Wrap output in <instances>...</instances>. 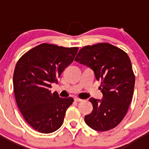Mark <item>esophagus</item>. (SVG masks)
I'll list each match as a JSON object with an SVG mask.
<instances>
[{
  "mask_svg": "<svg viewBox=\"0 0 149 149\" xmlns=\"http://www.w3.org/2000/svg\"><path fill=\"white\" fill-rule=\"evenodd\" d=\"M74 101H82L83 100L82 99H81V98H74Z\"/></svg>",
  "mask_w": 149,
  "mask_h": 149,
  "instance_id": "esophagus-1",
  "label": "esophagus"
}]
</instances>
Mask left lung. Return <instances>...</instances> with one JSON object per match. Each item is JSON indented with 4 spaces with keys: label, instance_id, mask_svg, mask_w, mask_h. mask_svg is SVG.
Listing matches in <instances>:
<instances>
[{
    "label": "left lung",
    "instance_id": "left-lung-1",
    "mask_svg": "<svg viewBox=\"0 0 149 149\" xmlns=\"http://www.w3.org/2000/svg\"><path fill=\"white\" fill-rule=\"evenodd\" d=\"M74 60L92 68L101 81L103 98H89L93 110L85 122L95 131L114 128L125 116L134 94L135 75L128 55L111 44L98 43L81 48Z\"/></svg>",
    "mask_w": 149,
    "mask_h": 149
}]
</instances>
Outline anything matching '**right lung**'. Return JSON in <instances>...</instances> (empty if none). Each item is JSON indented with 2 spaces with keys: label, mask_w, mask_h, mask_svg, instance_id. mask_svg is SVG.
I'll list each match as a JSON object with an SVG mask.
<instances>
[{
  "label": "right lung",
  "mask_w": 149,
  "mask_h": 149,
  "mask_svg": "<svg viewBox=\"0 0 149 149\" xmlns=\"http://www.w3.org/2000/svg\"><path fill=\"white\" fill-rule=\"evenodd\" d=\"M78 48L42 43L22 55L15 65L13 86L18 109L36 131L49 134L63 125L74 99L51 93L62 72L73 62Z\"/></svg>",
  "instance_id": "add662e5"
}]
</instances>
